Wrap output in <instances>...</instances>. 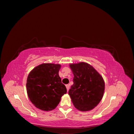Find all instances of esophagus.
Wrapping results in <instances>:
<instances>
[{"label":"esophagus","instance_id":"obj_1","mask_svg":"<svg viewBox=\"0 0 134 134\" xmlns=\"http://www.w3.org/2000/svg\"><path fill=\"white\" fill-rule=\"evenodd\" d=\"M66 89H67V91H68L69 90V88H70V85L69 84L66 85Z\"/></svg>","mask_w":134,"mask_h":134}]
</instances>
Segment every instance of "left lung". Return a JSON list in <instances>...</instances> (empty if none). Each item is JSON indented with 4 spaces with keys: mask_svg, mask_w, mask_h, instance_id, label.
Returning a JSON list of instances; mask_svg holds the SVG:
<instances>
[{
    "mask_svg": "<svg viewBox=\"0 0 134 134\" xmlns=\"http://www.w3.org/2000/svg\"><path fill=\"white\" fill-rule=\"evenodd\" d=\"M74 84L69 91L74 107L82 111L92 110L98 104L104 92V82L95 69L86 63L72 64Z\"/></svg>",
    "mask_w": 134,
    "mask_h": 134,
    "instance_id": "8db88e82",
    "label": "left lung"
}]
</instances>
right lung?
<instances>
[{
	"mask_svg": "<svg viewBox=\"0 0 134 134\" xmlns=\"http://www.w3.org/2000/svg\"><path fill=\"white\" fill-rule=\"evenodd\" d=\"M60 64H42L28 74L26 87L28 97L35 107L51 111L59 103L67 90L59 75Z\"/></svg>",
	"mask_w": 134,
	"mask_h": 134,
	"instance_id": "right-lung-1",
	"label": "right lung"
}]
</instances>
